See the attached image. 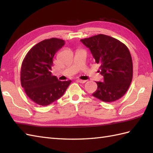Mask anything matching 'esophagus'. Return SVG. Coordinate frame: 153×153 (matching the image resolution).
<instances>
[{
	"mask_svg": "<svg viewBox=\"0 0 153 153\" xmlns=\"http://www.w3.org/2000/svg\"><path fill=\"white\" fill-rule=\"evenodd\" d=\"M77 82H78L79 83H85L87 81L86 80H82V79H78L77 80Z\"/></svg>",
	"mask_w": 153,
	"mask_h": 153,
	"instance_id": "1",
	"label": "esophagus"
}]
</instances>
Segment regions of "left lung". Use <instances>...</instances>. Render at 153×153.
<instances>
[{
  "instance_id": "8db88e82",
  "label": "left lung",
  "mask_w": 153,
  "mask_h": 153,
  "mask_svg": "<svg viewBox=\"0 0 153 153\" xmlns=\"http://www.w3.org/2000/svg\"><path fill=\"white\" fill-rule=\"evenodd\" d=\"M89 48L104 82H96L97 89L92 95L102 101L112 102L125 95L133 77L132 58L128 48L121 41L99 34L81 39Z\"/></svg>"
}]
</instances>
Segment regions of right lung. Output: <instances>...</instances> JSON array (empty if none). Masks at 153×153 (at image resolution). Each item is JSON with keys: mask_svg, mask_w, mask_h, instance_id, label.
<instances>
[{"mask_svg": "<svg viewBox=\"0 0 153 153\" xmlns=\"http://www.w3.org/2000/svg\"><path fill=\"white\" fill-rule=\"evenodd\" d=\"M64 41L51 38L35 45L22 62L21 85L27 97L39 105L47 106L62 96L71 81H59L52 75L53 57Z\"/></svg>", "mask_w": 153, "mask_h": 153, "instance_id": "add662e5", "label": "right lung"}]
</instances>
